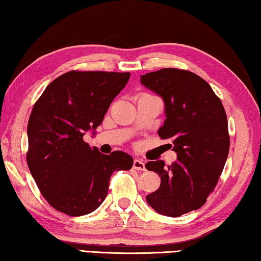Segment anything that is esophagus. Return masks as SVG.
I'll return each instance as SVG.
<instances>
[{"label":"esophagus","mask_w":261,"mask_h":261,"mask_svg":"<svg viewBox=\"0 0 261 261\" xmlns=\"http://www.w3.org/2000/svg\"><path fill=\"white\" fill-rule=\"evenodd\" d=\"M133 168H134V169H136V170H141V171L146 170V167H144V163L141 161V160H138V159L134 160Z\"/></svg>","instance_id":"esophagus-1"}]
</instances>
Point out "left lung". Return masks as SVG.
I'll return each mask as SVG.
<instances>
[{
  "mask_svg": "<svg viewBox=\"0 0 261 261\" xmlns=\"http://www.w3.org/2000/svg\"><path fill=\"white\" fill-rule=\"evenodd\" d=\"M140 82L163 99L166 120L158 133L171 140L177 154L170 166L161 160L146 163L161 177L147 203L159 214L179 217L199 209L217 186L230 148L225 110L209 84L190 71L162 69Z\"/></svg>",
  "mask_w": 261,
  "mask_h": 261,
  "instance_id": "8db88e82",
  "label": "left lung"
}]
</instances>
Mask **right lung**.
<instances>
[{
  "label": "right lung",
  "instance_id": "obj_1",
  "mask_svg": "<svg viewBox=\"0 0 261 261\" xmlns=\"http://www.w3.org/2000/svg\"><path fill=\"white\" fill-rule=\"evenodd\" d=\"M129 72L70 71L50 83L28 122L27 162L39 191L52 207L78 217L106 198L112 172L129 170L125 151L103 155L83 138L102 122Z\"/></svg>",
  "mask_w": 261,
  "mask_h": 261
}]
</instances>
